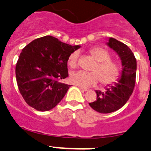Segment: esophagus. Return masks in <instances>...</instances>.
Returning <instances> with one entry per match:
<instances>
[{
	"label": "esophagus",
	"instance_id": "1",
	"mask_svg": "<svg viewBox=\"0 0 151 151\" xmlns=\"http://www.w3.org/2000/svg\"><path fill=\"white\" fill-rule=\"evenodd\" d=\"M79 87H80V89H81L82 90H83V91H86H86H89V89H88V88L83 87V86H79Z\"/></svg>",
	"mask_w": 151,
	"mask_h": 151
}]
</instances>
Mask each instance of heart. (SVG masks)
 Listing matches in <instances>:
<instances>
[{"mask_svg":"<svg viewBox=\"0 0 151 151\" xmlns=\"http://www.w3.org/2000/svg\"><path fill=\"white\" fill-rule=\"evenodd\" d=\"M90 55L96 61L92 72L79 70L70 75V81L80 86H90L100 81L101 84L108 85L116 82L120 75V68L116 62L111 59L109 52L102 47H95L89 51ZM78 54L74 52L68 57V63L72 68L77 67Z\"/></svg>","mask_w":151,"mask_h":151,"instance_id":"1","label":"heart"}]
</instances>
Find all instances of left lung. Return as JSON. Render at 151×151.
Instances as JSON below:
<instances>
[{"label":"left lung","mask_w":151,"mask_h":151,"mask_svg":"<svg viewBox=\"0 0 151 151\" xmlns=\"http://www.w3.org/2000/svg\"><path fill=\"white\" fill-rule=\"evenodd\" d=\"M106 44L119 55L122 70L117 82L108 85L104 92L96 90V100L89 103L92 109L101 114L114 112L128 101L135 87L137 68L135 57L128 46L113 37H110Z\"/></svg>","instance_id":"1"}]
</instances>
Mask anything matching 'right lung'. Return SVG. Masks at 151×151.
Here are the masks:
<instances>
[{"label":"right lung","instance_id":"1","mask_svg":"<svg viewBox=\"0 0 151 151\" xmlns=\"http://www.w3.org/2000/svg\"><path fill=\"white\" fill-rule=\"evenodd\" d=\"M80 47L45 36L22 49L16 63V77L20 93L28 105L47 111L62 101L70 86L59 81L68 77V57Z\"/></svg>","mask_w":151,"mask_h":151}]
</instances>
